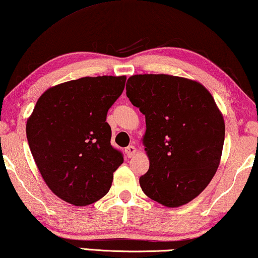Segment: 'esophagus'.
<instances>
[{"label": "esophagus", "instance_id": "1", "mask_svg": "<svg viewBox=\"0 0 258 258\" xmlns=\"http://www.w3.org/2000/svg\"><path fill=\"white\" fill-rule=\"evenodd\" d=\"M125 153H126V155H127V157H132L136 155L138 152H137V148L134 147V146L131 145L127 148H125Z\"/></svg>", "mask_w": 258, "mask_h": 258}]
</instances>
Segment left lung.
Instances as JSON below:
<instances>
[{
  "mask_svg": "<svg viewBox=\"0 0 258 258\" xmlns=\"http://www.w3.org/2000/svg\"><path fill=\"white\" fill-rule=\"evenodd\" d=\"M126 95L146 118L142 144L149 169L139 182L145 195L166 207L198 197L217 172L225 120L211 92L195 80L139 74Z\"/></svg>",
  "mask_w": 258,
  "mask_h": 258,
  "instance_id": "1",
  "label": "left lung"
}]
</instances>
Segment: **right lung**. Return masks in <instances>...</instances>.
Instances as JSON below:
<instances>
[{"label":"right lung","mask_w":258,"mask_h":258,"mask_svg":"<svg viewBox=\"0 0 258 258\" xmlns=\"http://www.w3.org/2000/svg\"><path fill=\"white\" fill-rule=\"evenodd\" d=\"M126 76L81 78L51 87L26 121V137L41 177L53 194L87 206L109 192L122 163L111 146L107 111L125 88Z\"/></svg>","instance_id":"1"}]
</instances>
